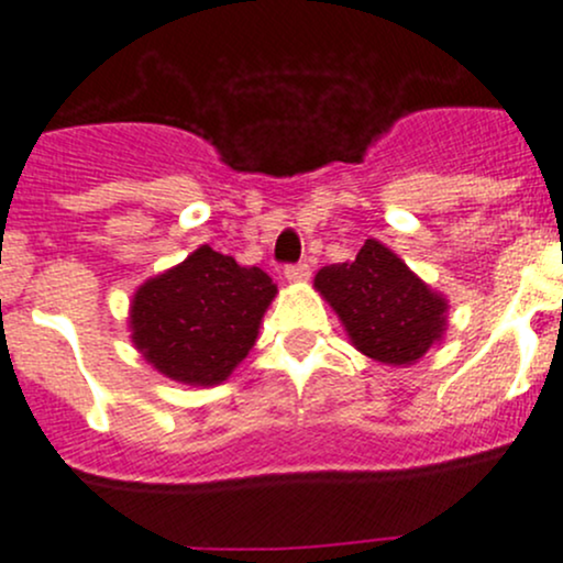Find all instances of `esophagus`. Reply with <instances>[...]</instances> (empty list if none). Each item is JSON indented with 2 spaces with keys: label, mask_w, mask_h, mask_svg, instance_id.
I'll return each instance as SVG.
<instances>
[{
  "label": "esophagus",
  "mask_w": 563,
  "mask_h": 563,
  "mask_svg": "<svg viewBox=\"0 0 563 563\" xmlns=\"http://www.w3.org/2000/svg\"><path fill=\"white\" fill-rule=\"evenodd\" d=\"M283 275L288 277V280H308L310 277V266L308 264H302V261H299V264H286V269H283Z\"/></svg>",
  "instance_id": "obj_1"
}]
</instances>
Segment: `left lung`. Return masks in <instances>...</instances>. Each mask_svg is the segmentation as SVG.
<instances>
[{
	"mask_svg": "<svg viewBox=\"0 0 563 563\" xmlns=\"http://www.w3.org/2000/svg\"><path fill=\"white\" fill-rule=\"evenodd\" d=\"M316 288L371 360L411 365L444 332V299L376 240L354 261L323 266Z\"/></svg>",
	"mask_w": 563,
	"mask_h": 563,
	"instance_id": "left-lung-1",
	"label": "left lung"
}]
</instances>
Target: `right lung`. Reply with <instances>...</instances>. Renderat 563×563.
Returning <instances> with one entry per match:
<instances>
[{"label": "right lung", "instance_id": "right-lung-1", "mask_svg": "<svg viewBox=\"0 0 563 563\" xmlns=\"http://www.w3.org/2000/svg\"><path fill=\"white\" fill-rule=\"evenodd\" d=\"M275 294L264 269L203 245L135 291L133 343L163 376L212 387L253 349Z\"/></svg>", "mask_w": 563, "mask_h": 563}]
</instances>
